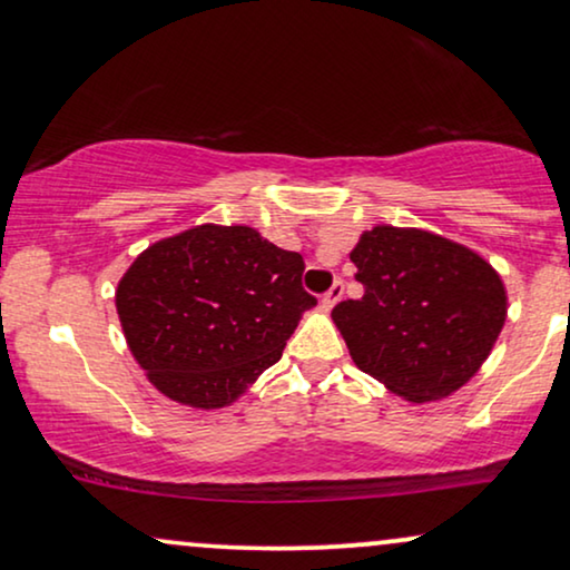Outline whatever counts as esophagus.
Instances as JSON below:
<instances>
[{"instance_id": "obj_1", "label": "esophagus", "mask_w": 570, "mask_h": 570, "mask_svg": "<svg viewBox=\"0 0 570 570\" xmlns=\"http://www.w3.org/2000/svg\"><path fill=\"white\" fill-rule=\"evenodd\" d=\"M342 294H344V284H342V281H334V286H331V289L323 294V299H321L323 307H326V309L334 307L336 302L342 299Z\"/></svg>"}]
</instances>
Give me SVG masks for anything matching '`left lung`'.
Segmentation results:
<instances>
[{
	"instance_id": "8db88e82",
	"label": "left lung",
	"mask_w": 570,
	"mask_h": 570,
	"mask_svg": "<svg viewBox=\"0 0 570 570\" xmlns=\"http://www.w3.org/2000/svg\"><path fill=\"white\" fill-rule=\"evenodd\" d=\"M350 261L365 294L331 318L360 371L407 402L444 400L476 376L508 315L484 257L421 228L376 226Z\"/></svg>"
}]
</instances>
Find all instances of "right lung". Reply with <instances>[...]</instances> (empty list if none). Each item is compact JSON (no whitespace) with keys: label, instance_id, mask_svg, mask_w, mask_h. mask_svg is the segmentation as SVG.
Segmentation results:
<instances>
[{"label":"right lung","instance_id":"1","mask_svg":"<svg viewBox=\"0 0 570 570\" xmlns=\"http://www.w3.org/2000/svg\"><path fill=\"white\" fill-rule=\"evenodd\" d=\"M305 261L249 226H194L155 242L115 292L136 363L165 397L215 410L232 405L278 363L302 313Z\"/></svg>","mask_w":570,"mask_h":570}]
</instances>
